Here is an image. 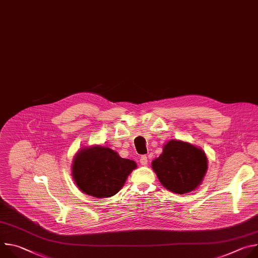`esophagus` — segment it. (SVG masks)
I'll return each mask as SVG.
<instances>
[{"mask_svg": "<svg viewBox=\"0 0 258 258\" xmlns=\"http://www.w3.org/2000/svg\"><path fill=\"white\" fill-rule=\"evenodd\" d=\"M140 162L142 165H147V163H148V158H147L146 155H142L140 157Z\"/></svg>", "mask_w": 258, "mask_h": 258, "instance_id": "esophagus-1", "label": "esophagus"}]
</instances>
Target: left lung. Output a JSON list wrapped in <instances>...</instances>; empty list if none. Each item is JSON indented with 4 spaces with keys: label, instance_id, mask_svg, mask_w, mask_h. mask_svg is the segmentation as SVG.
<instances>
[{
    "label": "left lung",
    "instance_id": "left-lung-1",
    "mask_svg": "<svg viewBox=\"0 0 258 258\" xmlns=\"http://www.w3.org/2000/svg\"><path fill=\"white\" fill-rule=\"evenodd\" d=\"M152 168L167 190L185 194L201 183L207 170V157L202 149L190 143L171 140L152 161Z\"/></svg>",
    "mask_w": 258,
    "mask_h": 258
}]
</instances>
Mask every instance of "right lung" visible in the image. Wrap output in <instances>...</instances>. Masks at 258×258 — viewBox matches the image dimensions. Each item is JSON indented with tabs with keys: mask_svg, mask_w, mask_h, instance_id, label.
<instances>
[{
	"mask_svg": "<svg viewBox=\"0 0 258 258\" xmlns=\"http://www.w3.org/2000/svg\"><path fill=\"white\" fill-rule=\"evenodd\" d=\"M137 168L134 160L121 158L108 147L93 146L80 150L72 163V176L78 187L96 198L114 196Z\"/></svg>",
	"mask_w": 258,
	"mask_h": 258,
	"instance_id": "obj_1",
	"label": "right lung"
}]
</instances>
